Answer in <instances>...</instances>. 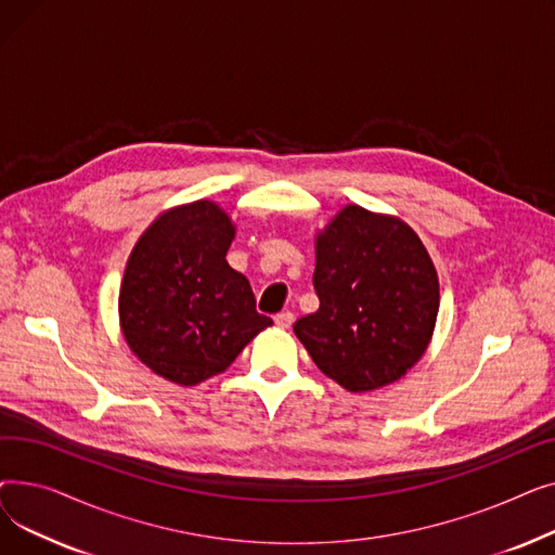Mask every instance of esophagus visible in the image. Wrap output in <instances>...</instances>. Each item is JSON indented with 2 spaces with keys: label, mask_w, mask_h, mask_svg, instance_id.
<instances>
[{
  "label": "esophagus",
  "mask_w": 555,
  "mask_h": 555,
  "mask_svg": "<svg viewBox=\"0 0 555 555\" xmlns=\"http://www.w3.org/2000/svg\"><path fill=\"white\" fill-rule=\"evenodd\" d=\"M274 324L279 326V328H289L295 324V314L289 312V310H285V312H279L276 317H274Z\"/></svg>",
  "instance_id": "esophagus-1"
}]
</instances>
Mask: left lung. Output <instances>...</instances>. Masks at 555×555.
I'll return each instance as SVG.
<instances>
[{
    "mask_svg": "<svg viewBox=\"0 0 555 555\" xmlns=\"http://www.w3.org/2000/svg\"><path fill=\"white\" fill-rule=\"evenodd\" d=\"M319 310L295 335L339 387L366 393L393 385L425 356L439 314V274L404 220L358 204L314 236Z\"/></svg>",
    "mask_w": 555,
    "mask_h": 555,
    "instance_id": "1",
    "label": "left lung"
}]
</instances>
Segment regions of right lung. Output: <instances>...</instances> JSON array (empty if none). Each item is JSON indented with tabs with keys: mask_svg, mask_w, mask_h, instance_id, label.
Returning a JSON list of instances; mask_svg holds the SVG:
<instances>
[{
	"mask_svg": "<svg viewBox=\"0 0 555 555\" xmlns=\"http://www.w3.org/2000/svg\"><path fill=\"white\" fill-rule=\"evenodd\" d=\"M236 224L211 199L159 214L134 243L119 293V326L134 358L164 380L195 387L227 371L272 319L227 262Z\"/></svg>",
	"mask_w": 555,
	"mask_h": 555,
	"instance_id": "obj_1",
	"label": "right lung"
}]
</instances>
